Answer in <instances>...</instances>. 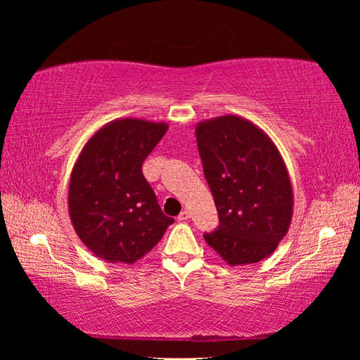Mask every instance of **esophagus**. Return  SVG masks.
Masks as SVG:
<instances>
[{
  "label": "esophagus",
  "mask_w": 360,
  "mask_h": 360,
  "mask_svg": "<svg viewBox=\"0 0 360 360\" xmlns=\"http://www.w3.org/2000/svg\"><path fill=\"white\" fill-rule=\"evenodd\" d=\"M191 217V212H188L187 210H184L181 212V214L178 216V221H181V222H184V221H187V219Z\"/></svg>",
  "instance_id": "obj_1"
}]
</instances>
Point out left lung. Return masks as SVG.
I'll return each instance as SVG.
<instances>
[{
  "label": "left lung",
  "mask_w": 360,
  "mask_h": 360,
  "mask_svg": "<svg viewBox=\"0 0 360 360\" xmlns=\"http://www.w3.org/2000/svg\"><path fill=\"white\" fill-rule=\"evenodd\" d=\"M195 136L219 214L205 241L230 266L257 264L275 252L292 222L294 192L283 157L241 115L198 122Z\"/></svg>",
  "instance_id": "obj_1"
}]
</instances>
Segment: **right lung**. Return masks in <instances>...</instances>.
Returning a JSON list of instances; mask_svg holds the SVG:
<instances>
[{
  "mask_svg": "<svg viewBox=\"0 0 360 360\" xmlns=\"http://www.w3.org/2000/svg\"><path fill=\"white\" fill-rule=\"evenodd\" d=\"M167 130L165 122L111 120L89 138L72 167L71 224L84 245L109 264H135L174 222L162 212L141 169Z\"/></svg>",
  "mask_w": 360,
  "mask_h": 360,
  "instance_id": "1",
  "label": "right lung"
}]
</instances>
